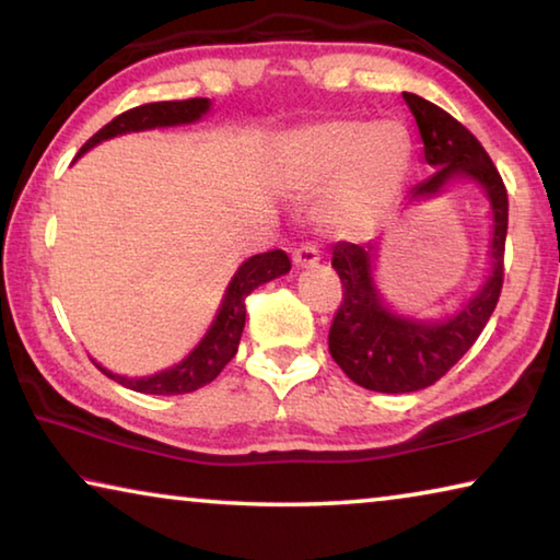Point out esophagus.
<instances>
[{
    "label": "esophagus",
    "mask_w": 560,
    "mask_h": 560,
    "mask_svg": "<svg viewBox=\"0 0 560 560\" xmlns=\"http://www.w3.org/2000/svg\"><path fill=\"white\" fill-rule=\"evenodd\" d=\"M291 259H293V264H296V267H316V264L320 261V254H318V249L314 244H301L299 249H293V254H291Z\"/></svg>",
    "instance_id": "esophagus-1"
}]
</instances>
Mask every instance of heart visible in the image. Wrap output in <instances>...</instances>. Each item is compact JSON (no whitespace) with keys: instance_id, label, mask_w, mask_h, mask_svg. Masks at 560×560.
<instances>
[{"instance_id":"b5f03b06","label":"heart","mask_w":560,"mask_h":560,"mask_svg":"<svg viewBox=\"0 0 560 560\" xmlns=\"http://www.w3.org/2000/svg\"><path fill=\"white\" fill-rule=\"evenodd\" d=\"M410 165V138L395 120H324L293 130L277 153L283 189L326 187L320 220L338 234L371 230L390 210Z\"/></svg>"}]
</instances>
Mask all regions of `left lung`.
Here are the masks:
<instances>
[{
	"instance_id": "8db88e82",
	"label": "left lung",
	"mask_w": 560,
	"mask_h": 560,
	"mask_svg": "<svg viewBox=\"0 0 560 560\" xmlns=\"http://www.w3.org/2000/svg\"><path fill=\"white\" fill-rule=\"evenodd\" d=\"M402 98L420 128L424 160L440 167L417 185L415 192H440L452 177H471L487 189L494 214L491 277L457 316L442 324H422L395 316L381 303L371 277V244L338 242L330 264L343 283V301L328 330V350L350 381L375 393H415L447 375L485 330L504 287L509 195L497 165L479 140L447 110L415 93H402Z\"/></svg>"
}]
</instances>
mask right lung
<instances>
[{
    "label": "right lung",
    "instance_id": "obj_1",
    "mask_svg": "<svg viewBox=\"0 0 560 560\" xmlns=\"http://www.w3.org/2000/svg\"><path fill=\"white\" fill-rule=\"evenodd\" d=\"M207 108H210V101L207 98L143 103V106L130 108L113 118L110 122H106V126H103L96 136H93L89 143L79 150V155L86 153V150L96 143H101V140L122 136V132L192 122L200 118L202 113H207ZM289 269H291V259L289 254L281 249H271L246 259L240 267V271L234 273L230 289L224 293L222 308L214 318L210 334L202 338V343L197 346L192 353L183 360V363L170 368V371L155 373L150 377H122V375H113L106 371V368L98 365L101 373H106L122 387H130V390L145 393V395H185L207 383H212L214 377L224 371V365L236 355V348H240V338L246 320V306H244L246 296H249L257 287H261V283L281 277V273H287Z\"/></svg>",
    "mask_w": 560,
    "mask_h": 560
}]
</instances>
